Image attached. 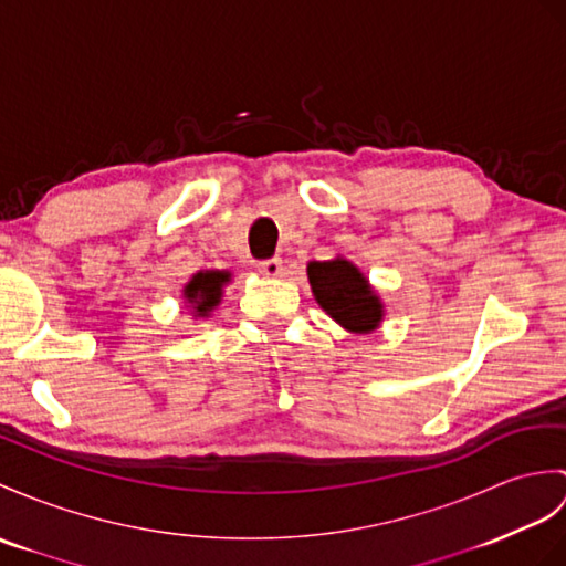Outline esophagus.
<instances>
[{
	"label": "esophagus",
	"instance_id": "34e87169",
	"mask_svg": "<svg viewBox=\"0 0 566 566\" xmlns=\"http://www.w3.org/2000/svg\"><path fill=\"white\" fill-rule=\"evenodd\" d=\"M282 260L280 258H270V260H260L258 262V272L262 277H280L282 274Z\"/></svg>",
	"mask_w": 566,
	"mask_h": 566
}]
</instances>
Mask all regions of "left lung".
Returning a JSON list of instances; mask_svg holds the SVG:
<instances>
[{"instance_id":"obj_1","label":"left lung","mask_w":566,"mask_h":566,"mask_svg":"<svg viewBox=\"0 0 566 566\" xmlns=\"http://www.w3.org/2000/svg\"><path fill=\"white\" fill-rule=\"evenodd\" d=\"M306 274L315 304L347 333L369 335L384 323V301L369 277L345 255L311 260Z\"/></svg>"}]
</instances>
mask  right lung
Returning <instances> with one entry per match:
<instances>
[{
  "instance_id": "obj_1",
  "label": "right lung",
  "mask_w": 566,
  "mask_h": 566,
  "mask_svg": "<svg viewBox=\"0 0 566 566\" xmlns=\"http://www.w3.org/2000/svg\"><path fill=\"white\" fill-rule=\"evenodd\" d=\"M231 270H200L182 286V301L192 311L195 318H209L212 311L221 304L223 286L231 282Z\"/></svg>"
}]
</instances>
